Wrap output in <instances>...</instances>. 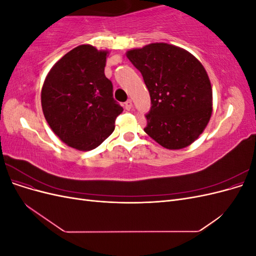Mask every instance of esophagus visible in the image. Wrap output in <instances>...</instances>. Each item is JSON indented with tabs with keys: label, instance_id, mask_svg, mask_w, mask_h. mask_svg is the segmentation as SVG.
<instances>
[{
	"label": "esophagus",
	"instance_id": "34e87169",
	"mask_svg": "<svg viewBox=\"0 0 256 256\" xmlns=\"http://www.w3.org/2000/svg\"><path fill=\"white\" fill-rule=\"evenodd\" d=\"M131 108H132V100L128 99L127 102H125V109H126V110H130Z\"/></svg>",
	"mask_w": 256,
	"mask_h": 256
}]
</instances>
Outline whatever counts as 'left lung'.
I'll use <instances>...</instances> for the list:
<instances>
[{"label":"left lung","instance_id":"obj_1","mask_svg":"<svg viewBox=\"0 0 256 256\" xmlns=\"http://www.w3.org/2000/svg\"><path fill=\"white\" fill-rule=\"evenodd\" d=\"M126 56L142 74L150 95L145 132L166 150L191 145L212 113V88L202 63L166 42L131 49Z\"/></svg>","mask_w":256,"mask_h":256}]
</instances>
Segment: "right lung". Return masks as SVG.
Segmentation results:
<instances>
[{"mask_svg": "<svg viewBox=\"0 0 256 256\" xmlns=\"http://www.w3.org/2000/svg\"><path fill=\"white\" fill-rule=\"evenodd\" d=\"M109 51L81 44L50 69L42 88L44 118L60 141L81 152L96 148L114 131L122 108L104 76Z\"/></svg>", "mask_w": 256, "mask_h": 256, "instance_id": "add662e5", "label": "right lung"}]
</instances>
